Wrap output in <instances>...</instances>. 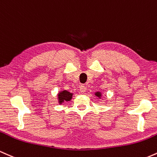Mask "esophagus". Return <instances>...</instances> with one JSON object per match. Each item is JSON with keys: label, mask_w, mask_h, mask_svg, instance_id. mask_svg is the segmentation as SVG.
<instances>
[{"label": "esophagus", "mask_w": 157, "mask_h": 157, "mask_svg": "<svg viewBox=\"0 0 157 157\" xmlns=\"http://www.w3.org/2000/svg\"><path fill=\"white\" fill-rule=\"evenodd\" d=\"M79 90H80L81 93H82V94H83V93H85L86 90H87V87L84 85H81L80 87H79Z\"/></svg>", "instance_id": "34e87169"}]
</instances>
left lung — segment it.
Here are the masks:
<instances>
[{
    "label": "left lung",
    "instance_id": "1",
    "mask_svg": "<svg viewBox=\"0 0 157 157\" xmlns=\"http://www.w3.org/2000/svg\"><path fill=\"white\" fill-rule=\"evenodd\" d=\"M94 94H95V96H96L98 98H99V99H100V98H101L102 94H101V92H99V91H98V92H96L94 93Z\"/></svg>",
    "mask_w": 157,
    "mask_h": 157
}]
</instances>
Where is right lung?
<instances>
[{
    "label": "right lung",
    "mask_w": 157,
    "mask_h": 157,
    "mask_svg": "<svg viewBox=\"0 0 157 157\" xmlns=\"http://www.w3.org/2000/svg\"><path fill=\"white\" fill-rule=\"evenodd\" d=\"M73 93H70L69 91L65 90H61L57 94L59 104L62 105V104H64L65 101H70V100L73 98Z\"/></svg>",
    "instance_id": "1"
}]
</instances>
